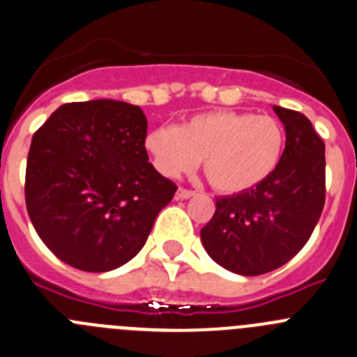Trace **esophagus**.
<instances>
[{"label": "esophagus", "instance_id": "34e87169", "mask_svg": "<svg viewBox=\"0 0 357 357\" xmlns=\"http://www.w3.org/2000/svg\"><path fill=\"white\" fill-rule=\"evenodd\" d=\"M195 192L194 190H188V188H178V192H176V197L178 199H188V197H194Z\"/></svg>", "mask_w": 357, "mask_h": 357}]
</instances>
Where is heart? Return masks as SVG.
<instances>
[{
    "label": "heart",
    "mask_w": 357,
    "mask_h": 357,
    "mask_svg": "<svg viewBox=\"0 0 357 357\" xmlns=\"http://www.w3.org/2000/svg\"><path fill=\"white\" fill-rule=\"evenodd\" d=\"M284 146V128L275 118L239 111L202 112L181 128L160 125L146 137L160 174L178 178L194 171L202 158L208 181L224 194L246 192L268 179Z\"/></svg>",
    "instance_id": "b5f03b06"
}]
</instances>
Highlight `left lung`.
<instances>
[{"label":"left lung","mask_w":357,"mask_h":357,"mask_svg":"<svg viewBox=\"0 0 357 357\" xmlns=\"http://www.w3.org/2000/svg\"><path fill=\"white\" fill-rule=\"evenodd\" d=\"M285 126V149L268 179L239 194L216 197L201 229L209 257L243 276L284 266L306 245L326 201V146L305 114L275 105Z\"/></svg>","instance_id":"left-lung-1"}]
</instances>
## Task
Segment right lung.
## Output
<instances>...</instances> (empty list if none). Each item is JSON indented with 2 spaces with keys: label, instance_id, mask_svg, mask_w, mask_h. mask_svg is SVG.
Segmentation results:
<instances>
[{
  "label": "right lung",
  "instance_id": "add662e5",
  "mask_svg": "<svg viewBox=\"0 0 357 357\" xmlns=\"http://www.w3.org/2000/svg\"><path fill=\"white\" fill-rule=\"evenodd\" d=\"M148 119L118 100L65 103L33 135L26 208L52 254L103 273L139 254L178 186L146 151Z\"/></svg>",
  "mask_w": 357,
  "mask_h": 357
}]
</instances>
